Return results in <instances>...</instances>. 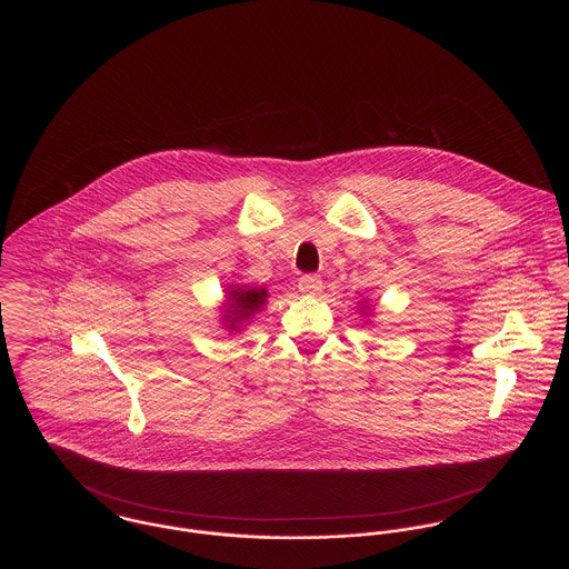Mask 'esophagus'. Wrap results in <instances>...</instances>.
<instances>
[{"label":"esophagus","instance_id":"34e87169","mask_svg":"<svg viewBox=\"0 0 569 569\" xmlns=\"http://www.w3.org/2000/svg\"><path fill=\"white\" fill-rule=\"evenodd\" d=\"M321 287H323V282H321V278H319L317 273L302 276V278H300V284H298V289H300L302 293H307V296H317V293L321 291Z\"/></svg>","mask_w":569,"mask_h":569}]
</instances>
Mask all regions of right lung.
<instances>
[{
    "instance_id": "1",
    "label": "right lung",
    "mask_w": 569,
    "mask_h": 569,
    "mask_svg": "<svg viewBox=\"0 0 569 569\" xmlns=\"http://www.w3.org/2000/svg\"><path fill=\"white\" fill-rule=\"evenodd\" d=\"M264 298H267V291L264 289H237V291H230V307H228V315H226V321L230 323L228 328H237L234 323L243 321L246 317H250L252 312L264 305Z\"/></svg>"
}]
</instances>
